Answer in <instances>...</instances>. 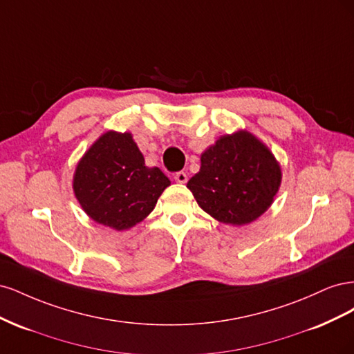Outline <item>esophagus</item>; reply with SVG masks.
Returning <instances> with one entry per match:
<instances>
[{"mask_svg":"<svg viewBox=\"0 0 354 354\" xmlns=\"http://www.w3.org/2000/svg\"><path fill=\"white\" fill-rule=\"evenodd\" d=\"M174 180L177 181V183H186L187 174L185 173V171H178V173H176V176H174Z\"/></svg>","mask_w":354,"mask_h":354,"instance_id":"obj_1","label":"esophagus"}]
</instances>
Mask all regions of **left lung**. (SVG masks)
<instances>
[{
    "mask_svg": "<svg viewBox=\"0 0 354 354\" xmlns=\"http://www.w3.org/2000/svg\"><path fill=\"white\" fill-rule=\"evenodd\" d=\"M281 167L248 131L223 136L201 156L187 187L199 207L221 223L242 226L272 205L281 186Z\"/></svg>",
    "mask_w": 354,
    "mask_h": 354,
    "instance_id": "1",
    "label": "left lung"
}]
</instances>
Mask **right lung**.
<instances>
[{"label": "right lung", "mask_w": 354, "mask_h": 354, "mask_svg": "<svg viewBox=\"0 0 354 354\" xmlns=\"http://www.w3.org/2000/svg\"><path fill=\"white\" fill-rule=\"evenodd\" d=\"M168 186L162 171L145 165L130 133L103 134L73 176V192L82 209L115 230L130 229L147 217Z\"/></svg>", "instance_id": "right-lung-1"}]
</instances>
